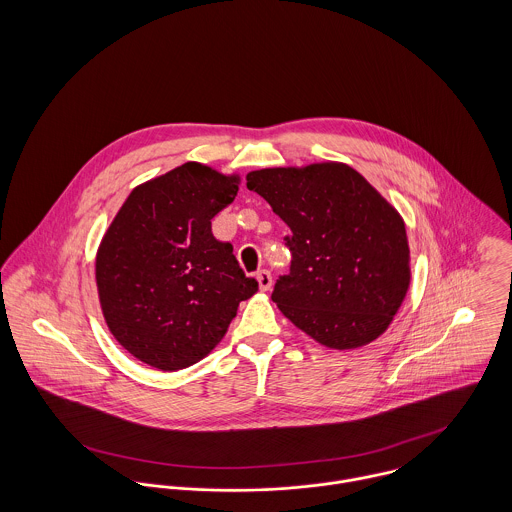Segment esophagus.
<instances>
[{
	"label": "esophagus",
	"instance_id": "34e87169",
	"mask_svg": "<svg viewBox=\"0 0 512 512\" xmlns=\"http://www.w3.org/2000/svg\"><path fill=\"white\" fill-rule=\"evenodd\" d=\"M256 280H258V286L262 292H268L272 288V274L268 270H260L256 274Z\"/></svg>",
	"mask_w": 512,
	"mask_h": 512
}]
</instances>
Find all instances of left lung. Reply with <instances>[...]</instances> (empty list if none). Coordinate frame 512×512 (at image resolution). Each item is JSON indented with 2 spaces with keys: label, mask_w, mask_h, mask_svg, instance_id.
<instances>
[{
  "label": "left lung",
  "mask_w": 512,
  "mask_h": 512,
  "mask_svg": "<svg viewBox=\"0 0 512 512\" xmlns=\"http://www.w3.org/2000/svg\"><path fill=\"white\" fill-rule=\"evenodd\" d=\"M292 234L290 274L272 299L297 329L329 349L380 337L410 286V248L398 211L345 163L272 167L246 175Z\"/></svg>",
  "instance_id": "obj_1"
}]
</instances>
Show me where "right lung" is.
Instances as JSON below:
<instances>
[{
	"label": "right lung",
	"instance_id": "right-lung-1",
	"mask_svg": "<svg viewBox=\"0 0 512 512\" xmlns=\"http://www.w3.org/2000/svg\"><path fill=\"white\" fill-rule=\"evenodd\" d=\"M238 175L187 161L138 185L96 254V286L114 339L171 372L199 363L224 337L238 303L258 292L213 236L211 220L238 193Z\"/></svg>",
	"mask_w": 512,
	"mask_h": 512
}]
</instances>
